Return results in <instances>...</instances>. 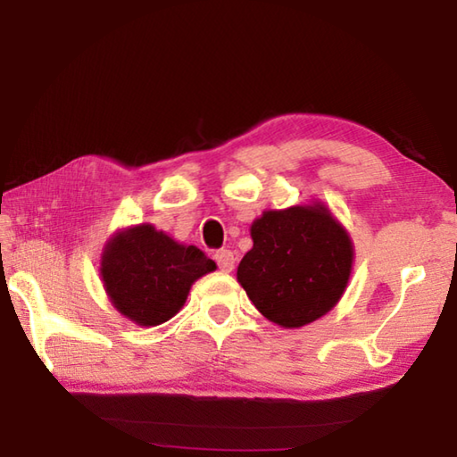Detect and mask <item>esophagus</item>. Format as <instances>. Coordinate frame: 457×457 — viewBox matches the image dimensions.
Here are the masks:
<instances>
[{"instance_id":"34e87169","label":"esophagus","mask_w":457,"mask_h":457,"mask_svg":"<svg viewBox=\"0 0 457 457\" xmlns=\"http://www.w3.org/2000/svg\"><path fill=\"white\" fill-rule=\"evenodd\" d=\"M215 262H218L221 272H231V270H234V266H236V258L229 250L215 252Z\"/></svg>"}]
</instances>
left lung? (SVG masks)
Instances as JSON below:
<instances>
[{"label":"left lung","mask_w":457,"mask_h":457,"mask_svg":"<svg viewBox=\"0 0 457 457\" xmlns=\"http://www.w3.org/2000/svg\"><path fill=\"white\" fill-rule=\"evenodd\" d=\"M237 282L270 322L300 328L337 306L353 270V242L322 204L264 212Z\"/></svg>","instance_id":"1"}]
</instances>
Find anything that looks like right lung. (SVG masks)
Instances as JSON below:
<instances>
[{"instance_id":"1","label":"right lung","mask_w":457,"mask_h":457,"mask_svg":"<svg viewBox=\"0 0 457 457\" xmlns=\"http://www.w3.org/2000/svg\"><path fill=\"white\" fill-rule=\"evenodd\" d=\"M215 262L149 223L122 229L104 245L100 276L112 306L138 327H157L181 311L191 284Z\"/></svg>"}]
</instances>
